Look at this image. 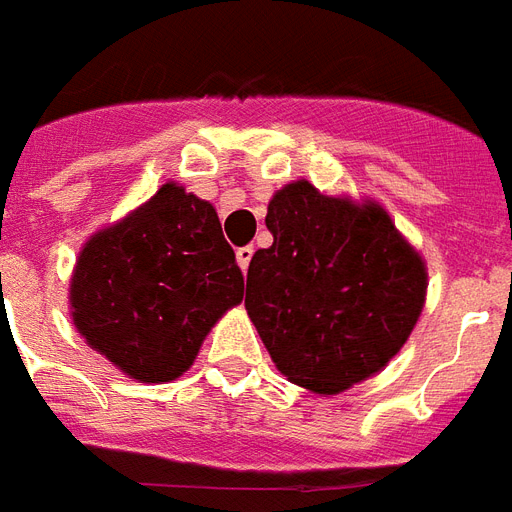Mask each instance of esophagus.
<instances>
[{"label":"esophagus","instance_id":"34e87169","mask_svg":"<svg viewBox=\"0 0 512 512\" xmlns=\"http://www.w3.org/2000/svg\"><path fill=\"white\" fill-rule=\"evenodd\" d=\"M252 255H255V246H241L236 252V260L238 266H241V271L246 274V268H249V260H252Z\"/></svg>","mask_w":512,"mask_h":512}]
</instances>
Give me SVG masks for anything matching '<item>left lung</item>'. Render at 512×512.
Instances as JSON below:
<instances>
[{
    "instance_id": "1",
    "label": "left lung",
    "mask_w": 512,
    "mask_h": 512,
    "mask_svg": "<svg viewBox=\"0 0 512 512\" xmlns=\"http://www.w3.org/2000/svg\"><path fill=\"white\" fill-rule=\"evenodd\" d=\"M274 236L246 274V312L271 361L314 393L372 377L410 339L426 266L388 211L293 181L268 203Z\"/></svg>"
}]
</instances>
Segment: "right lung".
Listing matches in <instances>:
<instances>
[{
	"label": "right lung",
	"mask_w": 512,
	"mask_h": 512,
	"mask_svg": "<svg viewBox=\"0 0 512 512\" xmlns=\"http://www.w3.org/2000/svg\"><path fill=\"white\" fill-rule=\"evenodd\" d=\"M241 298L244 274L217 211L176 184L94 233L70 282L78 333L140 382L181 377Z\"/></svg>",
	"instance_id": "obj_1"
}]
</instances>
